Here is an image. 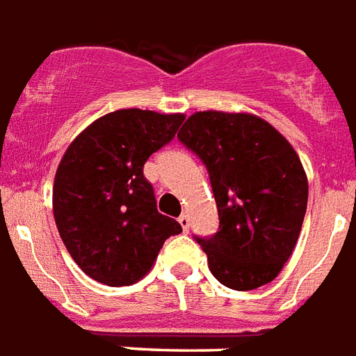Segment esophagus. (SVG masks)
<instances>
[{
	"mask_svg": "<svg viewBox=\"0 0 356 356\" xmlns=\"http://www.w3.org/2000/svg\"><path fill=\"white\" fill-rule=\"evenodd\" d=\"M178 222H180L181 229L188 233L189 232V216H188V214H181V216L178 218Z\"/></svg>",
	"mask_w": 356,
	"mask_h": 356,
	"instance_id": "esophagus-1",
	"label": "esophagus"
}]
</instances>
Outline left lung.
Listing matches in <instances>:
<instances>
[{
  "instance_id": "left-lung-1",
  "label": "left lung",
  "mask_w": 356,
  "mask_h": 356,
  "mask_svg": "<svg viewBox=\"0 0 356 356\" xmlns=\"http://www.w3.org/2000/svg\"><path fill=\"white\" fill-rule=\"evenodd\" d=\"M201 157L220 229L195 237L212 275L233 290L271 282L292 256L307 209V176L294 147L252 113L197 111L178 132Z\"/></svg>"
}]
</instances>
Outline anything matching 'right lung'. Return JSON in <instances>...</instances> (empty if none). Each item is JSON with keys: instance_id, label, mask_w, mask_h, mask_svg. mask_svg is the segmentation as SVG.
<instances>
[{"instance_id": "1", "label": "right lung", "mask_w": 356, "mask_h": 356, "mask_svg": "<svg viewBox=\"0 0 356 356\" xmlns=\"http://www.w3.org/2000/svg\"><path fill=\"white\" fill-rule=\"evenodd\" d=\"M181 113L118 110L98 118L68 146L53 186L54 222L83 273L129 286L152 269L181 225L163 216L144 178L149 155L175 138Z\"/></svg>"}]
</instances>
